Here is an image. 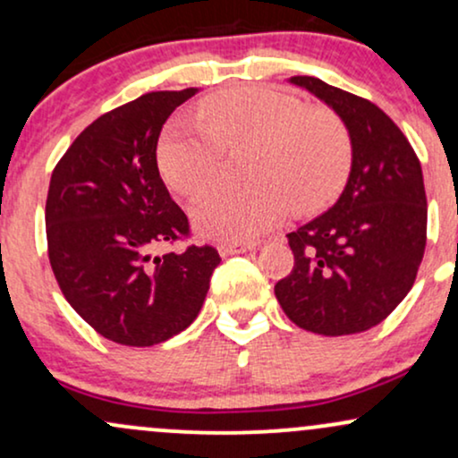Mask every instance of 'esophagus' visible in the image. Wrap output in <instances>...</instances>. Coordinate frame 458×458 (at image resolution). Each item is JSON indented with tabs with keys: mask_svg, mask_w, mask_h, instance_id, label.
<instances>
[{
	"mask_svg": "<svg viewBox=\"0 0 458 458\" xmlns=\"http://www.w3.org/2000/svg\"><path fill=\"white\" fill-rule=\"evenodd\" d=\"M217 250H219V254H222V256L245 254V251L256 250V243H219Z\"/></svg>",
	"mask_w": 458,
	"mask_h": 458,
	"instance_id": "34e87169",
	"label": "esophagus"
}]
</instances>
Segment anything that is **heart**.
<instances>
[{"label": "heart", "mask_w": 458, "mask_h": 458, "mask_svg": "<svg viewBox=\"0 0 458 458\" xmlns=\"http://www.w3.org/2000/svg\"><path fill=\"white\" fill-rule=\"evenodd\" d=\"M199 118L172 120L159 141V167L176 191L196 196L224 170L225 148L251 141L243 185H219L193 204V224L219 241H254L291 207L314 211L343 187L351 141L338 118L271 88L247 86L204 98Z\"/></svg>", "instance_id": "b5f03b06"}]
</instances>
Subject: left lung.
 I'll use <instances>...</instances> for the list:
<instances>
[{
  "mask_svg": "<svg viewBox=\"0 0 458 458\" xmlns=\"http://www.w3.org/2000/svg\"><path fill=\"white\" fill-rule=\"evenodd\" d=\"M343 120L351 172L334 207L288 233L295 254L276 297L297 327L360 334L411 291L427 245L422 167L403 131L375 103L317 77H291Z\"/></svg>",
  "mask_w": 458,
  "mask_h": 458,
  "instance_id": "obj_1",
  "label": "left lung"
}]
</instances>
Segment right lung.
<instances>
[{"label":"right lung","mask_w":458,"mask_h":458,"mask_svg":"<svg viewBox=\"0 0 458 458\" xmlns=\"http://www.w3.org/2000/svg\"><path fill=\"white\" fill-rule=\"evenodd\" d=\"M198 92H148L103 114L51 174V269L72 310L112 343L152 346L187 329L222 262L211 245L157 254L189 234L159 176L157 141L170 114Z\"/></svg>","instance_id":"obj_1"}]
</instances>
